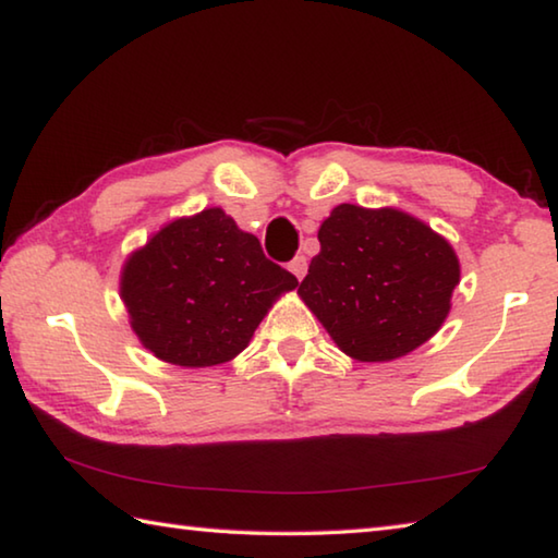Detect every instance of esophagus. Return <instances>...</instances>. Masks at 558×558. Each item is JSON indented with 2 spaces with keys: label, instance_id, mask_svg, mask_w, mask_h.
<instances>
[{
  "label": "esophagus",
  "instance_id": "obj_1",
  "mask_svg": "<svg viewBox=\"0 0 558 558\" xmlns=\"http://www.w3.org/2000/svg\"><path fill=\"white\" fill-rule=\"evenodd\" d=\"M290 270H292V276H295L298 280H302L305 278V272H307V258L305 256H295L290 260Z\"/></svg>",
  "mask_w": 558,
  "mask_h": 558
}]
</instances>
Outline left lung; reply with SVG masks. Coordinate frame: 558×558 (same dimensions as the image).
Here are the masks:
<instances>
[{
	"label": "left lung",
	"instance_id": "obj_1",
	"mask_svg": "<svg viewBox=\"0 0 558 558\" xmlns=\"http://www.w3.org/2000/svg\"><path fill=\"white\" fill-rule=\"evenodd\" d=\"M317 239L298 295L344 354L391 362L446 323L460 263L430 226L399 209L339 204Z\"/></svg>",
	"mask_w": 558,
	"mask_h": 558
}]
</instances>
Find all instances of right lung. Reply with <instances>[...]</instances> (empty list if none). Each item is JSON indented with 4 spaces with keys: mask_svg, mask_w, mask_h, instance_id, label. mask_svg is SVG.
Listing matches in <instances>:
<instances>
[{
    "mask_svg": "<svg viewBox=\"0 0 558 558\" xmlns=\"http://www.w3.org/2000/svg\"><path fill=\"white\" fill-rule=\"evenodd\" d=\"M298 278L223 209L177 219L122 266L130 325L157 359L199 369L248 347L260 319Z\"/></svg>",
    "mask_w": 558,
    "mask_h": 558,
    "instance_id": "obj_1",
    "label": "right lung"
}]
</instances>
